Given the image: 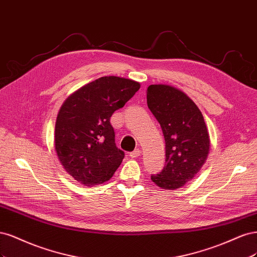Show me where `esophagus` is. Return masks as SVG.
I'll return each instance as SVG.
<instances>
[{
	"instance_id": "obj_1",
	"label": "esophagus",
	"mask_w": 257,
	"mask_h": 257,
	"mask_svg": "<svg viewBox=\"0 0 257 257\" xmlns=\"http://www.w3.org/2000/svg\"><path fill=\"white\" fill-rule=\"evenodd\" d=\"M129 156L131 157V158H138L139 156H141V151L140 150H135L134 152L130 153Z\"/></svg>"
}]
</instances>
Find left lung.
I'll return each mask as SVG.
<instances>
[{
  "label": "left lung",
  "instance_id": "1",
  "mask_svg": "<svg viewBox=\"0 0 257 257\" xmlns=\"http://www.w3.org/2000/svg\"><path fill=\"white\" fill-rule=\"evenodd\" d=\"M147 105L165 140V165L152 180L162 189H178L200 172L209 154L210 139L202 112L184 92L164 84L148 86Z\"/></svg>",
  "mask_w": 257,
  "mask_h": 257
}]
</instances>
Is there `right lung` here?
<instances>
[{"mask_svg":"<svg viewBox=\"0 0 257 257\" xmlns=\"http://www.w3.org/2000/svg\"><path fill=\"white\" fill-rule=\"evenodd\" d=\"M140 86L130 79L102 77L62 104L55 122V152L66 172L82 185L102 184L118 169L125 154L115 145L110 117Z\"/></svg>","mask_w":257,"mask_h":257,"instance_id":"1","label":"right lung"}]
</instances>
